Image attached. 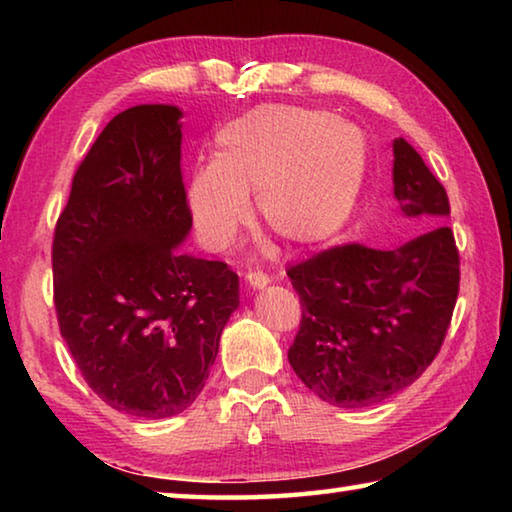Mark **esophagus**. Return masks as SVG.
<instances>
[{"instance_id": "34e87169", "label": "esophagus", "mask_w": 512, "mask_h": 512, "mask_svg": "<svg viewBox=\"0 0 512 512\" xmlns=\"http://www.w3.org/2000/svg\"><path fill=\"white\" fill-rule=\"evenodd\" d=\"M246 282H248L253 289H264L266 284L271 282V277H268V275L262 273V271H250V273H246Z\"/></svg>"}]
</instances>
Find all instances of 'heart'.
Instances as JSON below:
<instances>
[{"label": "heart", "instance_id": "obj_1", "mask_svg": "<svg viewBox=\"0 0 512 512\" xmlns=\"http://www.w3.org/2000/svg\"><path fill=\"white\" fill-rule=\"evenodd\" d=\"M363 128L327 110L262 106L223 124L212 164L187 183V210L203 244L225 250L250 219V194L264 225L284 244L314 248L350 221L368 173Z\"/></svg>", "mask_w": 512, "mask_h": 512}]
</instances>
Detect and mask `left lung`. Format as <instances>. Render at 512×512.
<instances>
[{
    "label": "left lung",
    "instance_id": "obj_1",
    "mask_svg": "<svg viewBox=\"0 0 512 512\" xmlns=\"http://www.w3.org/2000/svg\"><path fill=\"white\" fill-rule=\"evenodd\" d=\"M393 155V194L406 219L449 216L445 187L418 151L400 137ZM287 275L302 305L291 368L309 391L341 409L386 400L429 368L461 280L445 223L393 250H325Z\"/></svg>",
    "mask_w": 512,
    "mask_h": 512
}]
</instances>
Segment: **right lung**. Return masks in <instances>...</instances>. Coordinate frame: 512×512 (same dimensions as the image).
Segmentation results:
<instances>
[{"mask_svg":"<svg viewBox=\"0 0 512 512\" xmlns=\"http://www.w3.org/2000/svg\"><path fill=\"white\" fill-rule=\"evenodd\" d=\"M183 110L133 106L103 128L56 223L60 334L88 386L135 418H171L201 395L232 311L228 264L180 250L192 230Z\"/></svg>","mask_w":512,"mask_h":512,"instance_id":"add662e5","label":"right lung"}]
</instances>
